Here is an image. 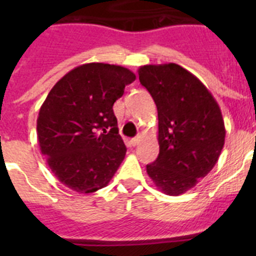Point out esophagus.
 <instances>
[{
  "mask_svg": "<svg viewBox=\"0 0 256 256\" xmlns=\"http://www.w3.org/2000/svg\"><path fill=\"white\" fill-rule=\"evenodd\" d=\"M140 141H141V136H137V137H134V138L130 140V144H133V146H136V144H138Z\"/></svg>",
  "mask_w": 256,
  "mask_h": 256,
  "instance_id": "esophagus-1",
  "label": "esophagus"
}]
</instances>
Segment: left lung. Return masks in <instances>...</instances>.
<instances>
[{
    "mask_svg": "<svg viewBox=\"0 0 256 256\" xmlns=\"http://www.w3.org/2000/svg\"><path fill=\"white\" fill-rule=\"evenodd\" d=\"M138 76L159 118V156L146 170L158 190L178 196L218 162L226 138L220 108L200 79L180 65H144Z\"/></svg>",
    "mask_w": 256,
    "mask_h": 256,
    "instance_id": "8db88e82",
    "label": "left lung"
}]
</instances>
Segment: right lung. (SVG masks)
I'll use <instances>...</instances> for the list:
<instances>
[{
  "instance_id": "add662e5",
  "label": "right lung",
  "mask_w": 256,
  "mask_h": 256,
  "mask_svg": "<svg viewBox=\"0 0 256 256\" xmlns=\"http://www.w3.org/2000/svg\"><path fill=\"white\" fill-rule=\"evenodd\" d=\"M134 73L119 65L90 62L70 70L40 108L37 138L55 177L79 194L108 186L126 148L112 105Z\"/></svg>"
}]
</instances>
